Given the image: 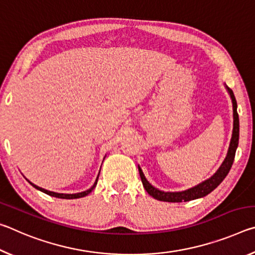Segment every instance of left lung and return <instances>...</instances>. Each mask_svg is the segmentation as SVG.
Returning <instances> with one entry per match:
<instances>
[{"mask_svg": "<svg viewBox=\"0 0 255 255\" xmlns=\"http://www.w3.org/2000/svg\"><path fill=\"white\" fill-rule=\"evenodd\" d=\"M225 88L227 90L228 94L232 99L233 103V132H232V138L230 141V146H228V150L226 154V157L224 159L221 166L218 167V170L215 172V173L210 176L209 179L202 181L201 183L195 185V187L184 190V191H178V192H169V191H162L157 188H155L154 185L150 184L147 179L145 178V175L141 171L140 166L138 165V171H139V175L141 179V182L146 191L148 192L149 196H152L154 199L159 200V201H167V202H182V201H190L199 199L208 195L211 191L218 187L219 184L222 183V181L226 178V175L230 172L232 164L234 162L236 148L239 146V137H240V120H239V115H237V103L236 99L234 97V93H233L232 90L228 88L225 84Z\"/></svg>", "mask_w": 255, "mask_h": 255, "instance_id": "left-lung-1", "label": "left lung"}]
</instances>
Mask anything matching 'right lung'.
Segmentation results:
<instances>
[{
  "instance_id": "right-lung-1",
  "label": "right lung",
  "mask_w": 255,
  "mask_h": 255,
  "mask_svg": "<svg viewBox=\"0 0 255 255\" xmlns=\"http://www.w3.org/2000/svg\"><path fill=\"white\" fill-rule=\"evenodd\" d=\"M103 159H105V158H103ZM99 174H100V172H99ZM99 174H98L97 179H96V182H94V184L92 185L91 188L88 189V190H85V191H83V192H77V193H58V192H53V191H49V190H46V189H42V188H40V187H38V185L33 184L32 182H30V181H29L28 179H27V181H28V182H29L30 184L32 185L33 188H36L37 190H39V191L44 192V193H46V195H48V196L55 197V198H60V199H77V198H82V197L88 196L89 193L91 192L92 190L97 187L98 179H99Z\"/></svg>"
}]
</instances>
